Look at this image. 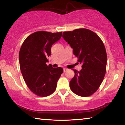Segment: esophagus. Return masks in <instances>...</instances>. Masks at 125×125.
<instances>
[{"instance_id":"1","label":"esophagus","mask_w":125,"mask_h":125,"mask_svg":"<svg viewBox=\"0 0 125 125\" xmlns=\"http://www.w3.org/2000/svg\"><path fill=\"white\" fill-rule=\"evenodd\" d=\"M68 70V69L66 68H63V71H64V72H67Z\"/></svg>"}]
</instances>
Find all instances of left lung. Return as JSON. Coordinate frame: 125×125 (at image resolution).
<instances>
[{"label":"left lung","mask_w":125,"mask_h":125,"mask_svg":"<svg viewBox=\"0 0 125 125\" xmlns=\"http://www.w3.org/2000/svg\"><path fill=\"white\" fill-rule=\"evenodd\" d=\"M62 36L82 64L79 72L73 69L75 74L69 82L71 89L80 96L92 95L100 86L106 73L107 54L103 42L96 33L83 28L65 31Z\"/></svg>","instance_id":"8db88e82"}]
</instances>
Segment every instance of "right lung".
Instances as JSON below:
<instances>
[{"mask_svg": "<svg viewBox=\"0 0 125 125\" xmlns=\"http://www.w3.org/2000/svg\"><path fill=\"white\" fill-rule=\"evenodd\" d=\"M62 32L37 31L30 35L20 48L19 63L23 78L29 89L37 96H47L56 90L63 69L47 65L51 47L62 37Z\"/></svg>", "mask_w": 125, "mask_h": 125, "instance_id": "obj_1", "label": "right lung"}]
</instances>
